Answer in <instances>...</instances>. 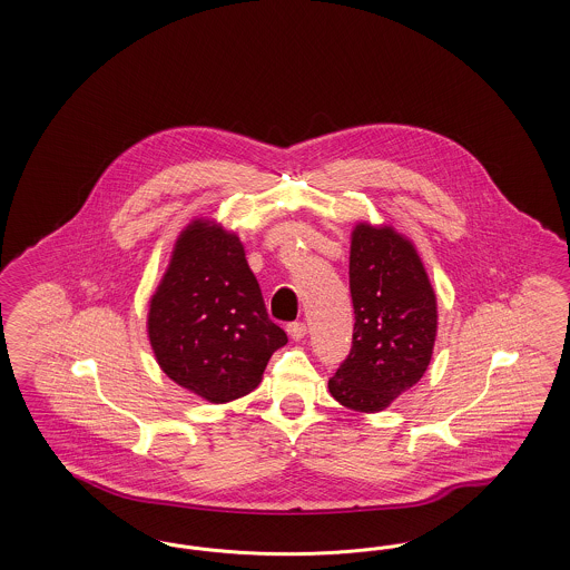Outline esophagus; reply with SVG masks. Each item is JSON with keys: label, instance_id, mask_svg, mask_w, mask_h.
<instances>
[{"label": "esophagus", "instance_id": "esophagus-1", "mask_svg": "<svg viewBox=\"0 0 570 570\" xmlns=\"http://www.w3.org/2000/svg\"><path fill=\"white\" fill-rule=\"evenodd\" d=\"M286 331H288V335H291L295 342H301V340L307 335V326H305V323H291V325L286 326Z\"/></svg>", "mask_w": 570, "mask_h": 570}]
</instances>
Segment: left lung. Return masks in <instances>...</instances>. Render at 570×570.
Here are the masks:
<instances>
[{
	"label": "left lung",
	"mask_w": 570,
	"mask_h": 570,
	"mask_svg": "<svg viewBox=\"0 0 570 570\" xmlns=\"http://www.w3.org/2000/svg\"><path fill=\"white\" fill-rule=\"evenodd\" d=\"M353 348L328 380L331 395L356 412H380L414 386L434 353L438 303L406 235L358 222L351 235Z\"/></svg>",
	"instance_id": "obj_1"
}]
</instances>
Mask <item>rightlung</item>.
<instances>
[{
	"label": "right lung",
	"instance_id": "add662e5",
	"mask_svg": "<svg viewBox=\"0 0 570 570\" xmlns=\"http://www.w3.org/2000/svg\"><path fill=\"white\" fill-rule=\"evenodd\" d=\"M147 335L164 374L212 404L254 391L288 342L269 321L242 239L209 217L179 233L149 298Z\"/></svg>",
	"mask_w": 570,
	"mask_h": 570
}]
</instances>
